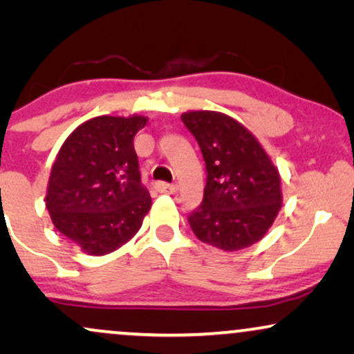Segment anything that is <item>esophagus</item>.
Instances as JSON below:
<instances>
[{"label":"esophagus","mask_w":354,"mask_h":354,"mask_svg":"<svg viewBox=\"0 0 354 354\" xmlns=\"http://www.w3.org/2000/svg\"><path fill=\"white\" fill-rule=\"evenodd\" d=\"M154 190L158 193H167V195H174L178 188L174 183H166V182H156L154 183Z\"/></svg>","instance_id":"1"}]
</instances>
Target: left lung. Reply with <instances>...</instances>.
<instances>
[{
    "mask_svg": "<svg viewBox=\"0 0 354 354\" xmlns=\"http://www.w3.org/2000/svg\"><path fill=\"white\" fill-rule=\"evenodd\" d=\"M206 164L201 205L188 216L193 234L224 251L263 239L282 206L279 171L251 132L214 111L182 114Z\"/></svg>",
    "mask_w": 354,
    "mask_h": 354,
    "instance_id": "left-lung-1",
    "label": "left lung"
}]
</instances>
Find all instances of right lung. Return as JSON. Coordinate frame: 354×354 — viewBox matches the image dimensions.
<instances>
[{"label": "right lung", "instance_id": "obj_1", "mask_svg": "<svg viewBox=\"0 0 354 354\" xmlns=\"http://www.w3.org/2000/svg\"><path fill=\"white\" fill-rule=\"evenodd\" d=\"M147 122L143 115H100L79 125L57 153L46 207L56 229L88 254L127 243L151 207L133 148Z\"/></svg>", "mask_w": 354, "mask_h": 354}]
</instances>
